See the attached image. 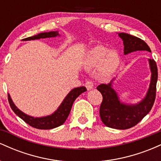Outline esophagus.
Segmentation results:
<instances>
[{
	"instance_id": "obj_1",
	"label": "esophagus",
	"mask_w": 161,
	"mask_h": 161,
	"mask_svg": "<svg viewBox=\"0 0 161 161\" xmlns=\"http://www.w3.org/2000/svg\"><path fill=\"white\" fill-rule=\"evenodd\" d=\"M86 87L87 89H88V90L93 89L94 87H95V82H94L93 81H91V80L87 81L86 83Z\"/></svg>"
}]
</instances>
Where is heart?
Instances as JSON below:
<instances>
[{
    "label": "heart",
    "mask_w": 161,
    "mask_h": 161,
    "mask_svg": "<svg viewBox=\"0 0 161 161\" xmlns=\"http://www.w3.org/2000/svg\"><path fill=\"white\" fill-rule=\"evenodd\" d=\"M86 64L88 68L98 67L99 75L108 78L115 73L120 64L118 53L104 46H95L87 54Z\"/></svg>",
    "instance_id": "heart-1"
}]
</instances>
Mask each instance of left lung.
Wrapping results in <instances>:
<instances>
[{
	"label": "left lung",
	"instance_id": "8db88e82",
	"mask_svg": "<svg viewBox=\"0 0 161 161\" xmlns=\"http://www.w3.org/2000/svg\"><path fill=\"white\" fill-rule=\"evenodd\" d=\"M124 45V54L134 51H147L151 52L150 47L137 37L127 33H118ZM151 69V82L146 95L137 104H126L122 102L113 88L114 78L108 85L101 84L97 89L103 96L100 107V116L106 126L116 129H127L138 124L150 112L156 97V86L158 82V67L153 59H148Z\"/></svg>",
	"mask_w": 161,
	"mask_h": 161
}]
</instances>
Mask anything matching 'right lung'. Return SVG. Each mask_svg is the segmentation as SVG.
<instances>
[{
  "label": "right lung",
  "instance_id": "right-lung-1",
  "mask_svg": "<svg viewBox=\"0 0 161 161\" xmlns=\"http://www.w3.org/2000/svg\"><path fill=\"white\" fill-rule=\"evenodd\" d=\"M57 36H60L58 32L57 31H56V32L53 31V32L39 33L36 36L29 37V38H25L23 40L30 41L40 39V38H55ZM86 91V88L84 86H80L78 87V88H73L68 93V95L66 96L65 98L62 101L61 104L59 106V108L52 114L48 116H42V117H34V116L27 115L25 113L21 111L13 102L10 94H8V101L13 111L19 117L21 118L23 120L25 121L27 124L38 129H51L64 124V122L66 121L68 116H69L72 106H73L75 100L81 94Z\"/></svg>",
  "mask_w": 161,
  "mask_h": 161
}]
</instances>
